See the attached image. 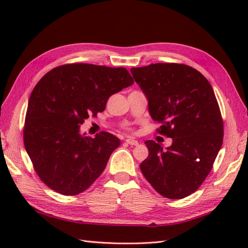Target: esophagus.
<instances>
[{"label":"esophagus","mask_w":248,"mask_h":248,"mask_svg":"<svg viewBox=\"0 0 248 248\" xmlns=\"http://www.w3.org/2000/svg\"><path fill=\"white\" fill-rule=\"evenodd\" d=\"M125 143L129 144V145H132V146H138L139 145V141L133 140V139H127V140H125Z\"/></svg>","instance_id":"obj_1"}]
</instances>
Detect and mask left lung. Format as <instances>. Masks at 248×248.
I'll list each match as a JSON object with an SVG mask.
<instances>
[{
    "label": "left lung",
    "instance_id": "8db88e82",
    "mask_svg": "<svg viewBox=\"0 0 248 248\" xmlns=\"http://www.w3.org/2000/svg\"><path fill=\"white\" fill-rule=\"evenodd\" d=\"M131 73L148 99L156 132L172 139L163 149L146 140L149 155L140 165L155 191L170 199L194 193L211 171L223 144L224 124L212 86L194 68L157 62Z\"/></svg>",
    "mask_w": 248,
    "mask_h": 248
}]
</instances>
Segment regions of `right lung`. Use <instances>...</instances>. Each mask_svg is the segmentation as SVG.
<instances>
[{"label": "right lung", "instance_id": "1", "mask_svg": "<svg viewBox=\"0 0 248 248\" xmlns=\"http://www.w3.org/2000/svg\"><path fill=\"white\" fill-rule=\"evenodd\" d=\"M124 67L67 64L45 75L31 93L23 140L34 170L46 186L66 196L85 191L101 175L119 139L108 132L81 134L108 98L132 85Z\"/></svg>", "mask_w": 248, "mask_h": 248}]
</instances>
